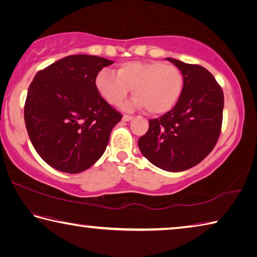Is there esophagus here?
Wrapping results in <instances>:
<instances>
[{
    "label": "esophagus",
    "mask_w": 257,
    "mask_h": 257,
    "mask_svg": "<svg viewBox=\"0 0 257 257\" xmlns=\"http://www.w3.org/2000/svg\"><path fill=\"white\" fill-rule=\"evenodd\" d=\"M133 119H134V116H132V115L124 114V115L122 116V120H123V121H130V120H133Z\"/></svg>",
    "instance_id": "1"
}]
</instances>
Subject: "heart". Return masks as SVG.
Instances as JSON below:
<instances>
[{
  "label": "heart",
  "mask_w": 257,
  "mask_h": 257,
  "mask_svg": "<svg viewBox=\"0 0 257 257\" xmlns=\"http://www.w3.org/2000/svg\"><path fill=\"white\" fill-rule=\"evenodd\" d=\"M96 88L110 105H119L133 90L135 98L124 110L146 107L152 114H161L175 107L184 89V76L175 66L160 61L121 64L116 76L107 70L98 72Z\"/></svg>",
  "instance_id": "b5f03b06"
}]
</instances>
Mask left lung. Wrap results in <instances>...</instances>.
Segmentation results:
<instances>
[{
	"mask_svg": "<svg viewBox=\"0 0 257 257\" xmlns=\"http://www.w3.org/2000/svg\"><path fill=\"white\" fill-rule=\"evenodd\" d=\"M167 60L182 72L184 89L171 111L150 120L138 146L155 167L180 172L195 167L214 149L222 125L224 97L221 86L205 68Z\"/></svg>",
	"mask_w": 257,
	"mask_h": 257,
	"instance_id": "left-lung-1",
	"label": "left lung"
}]
</instances>
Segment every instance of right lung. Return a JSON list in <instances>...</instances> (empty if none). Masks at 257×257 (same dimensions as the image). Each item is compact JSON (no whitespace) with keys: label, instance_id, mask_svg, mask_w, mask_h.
<instances>
[{"label":"right lung","instance_id":"1","mask_svg":"<svg viewBox=\"0 0 257 257\" xmlns=\"http://www.w3.org/2000/svg\"><path fill=\"white\" fill-rule=\"evenodd\" d=\"M113 61L77 54L36 73L25 103V123L38 155L56 170L79 173L92 167L122 118L96 88V77Z\"/></svg>","mask_w":257,"mask_h":257}]
</instances>
